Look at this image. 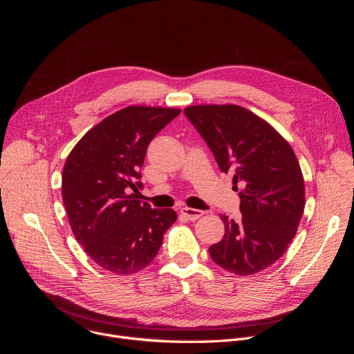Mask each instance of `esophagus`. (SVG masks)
<instances>
[{
	"instance_id": "esophagus-1",
	"label": "esophagus",
	"mask_w": 354,
	"mask_h": 354,
	"mask_svg": "<svg viewBox=\"0 0 354 354\" xmlns=\"http://www.w3.org/2000/svg\"><path fill=\"white\" fill-rule=\"evenodd\" d=\"M180 214L183 217H186L187 220L190 221H194V220H198L201 216H203L205 213L201 210H197V209H190V207H182L180 209Z\"/></svg>"
}]
</instances>
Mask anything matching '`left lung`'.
Listing matches in <instances>:
<instances>
[{"instance_id": "8db88e82", "label": "left lung", "mask_w": 354, "mask_h": 354, "mask_svg": "<svg viewBox=\"0 0 354 354\" xmlns=\"http://www.w3.org/2000/svg\"><path fill=\"white\" fill-rule=\"evenodd\" d=\"M185 115L241 198L239 220L221 216L225 234L210 246L212 259L236 276L265 270L284 255L304 213V178L291 145L238 105L187 106Z\"/></svg>"}]
</instances>
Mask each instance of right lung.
<instances>
[{
    "label": "right lung",
    "instance_id": "right-lung-1",
    "mask_svg": "<svg viewBox=\"0 0 354 354\" xmlns=\"http://www.w3.org/2000/svg\"><path fill=\"white\" fill-rule=\"evenodd\" d=\"M179 113L127 106L92 127L67 157L62 194L68 223L86 255L108 272L142 270L176 221L172 209H151L134 193L142 189L140 169L148 144Z\"/></svg>",
    "mask_w": 354,
    "mask_h": 354
}]
</instances>
